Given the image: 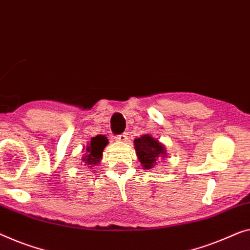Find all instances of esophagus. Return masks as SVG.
<instances>
[{
    "label": "esophagus",
    "instance_id": "esophagus-1",
    "mask_svg": "<svg viewBox=\"0 0 250 250\" xmlns=\"http://www.w3.org/2000/svg\"><path fill=\"white\" fill-rule=\"evenodd\" d=\"M115 139L120 141V143H125V141L128 140V135H126V133H121V135L115 136Z\"/></svg>",
    "mask_w": 250,
    "mask_h": 250
}]
</instances>
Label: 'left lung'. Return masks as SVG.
<instances>
[{
  "label": "left lung",
  "instance_id": "8db88e82",
  "mask_svg": "<svg viewBox=\"0 0 250 250\" xmlns=\"http://www.w3.org/2000/svg\"><path fill=\"white\" fill-rule=\"evenodd\" d=\"M133 143H135L138 159L145 169L152 168L159 157H166V149L164 145L150 135H144L137 138Z\"/></svg>",
  "mask_w": 250,
  "mask_h": 250
}]
</instances>
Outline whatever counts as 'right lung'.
<instances>
[{"instance_id":"obj_1","label":"right lung","mask_w":250,"mask_h":250,"mask_svg":"<svg viewBox=\"0 0 250 250\" xmlns=\"http://www.w3.org/2000/svg\"><path fill=\"white\" fill-rule=\"evenodd\" d=\"M107 141L109 140L103 135L93 137L91 139V144H88V146L85 149V154L82 157V165L88 167L99 165L102 159V152L107 145Z\"/></svg>"}]
</instances>
